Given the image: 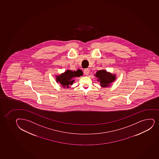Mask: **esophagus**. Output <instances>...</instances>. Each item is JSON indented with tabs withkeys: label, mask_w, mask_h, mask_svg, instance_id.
I'll use <instances>...</instances> for the list:
<instances>
[{
	"label": "esophagus",
	"mask_w": 159,
	"mask_h": 159,
	"mask_svg": "<svg viewBox=\"0 0 159 159\" xmlns=\"http://www.w3.org/2000/svg\"><path fill=\"white\" fill-rule=\"evenodd\" d=\"M89 72H90V70H89V68H87V69H85L84 70V73L85 75H88L89 74Z\"/></svg>",
	"instance_id": "esophagus-1"
}]
</instances>
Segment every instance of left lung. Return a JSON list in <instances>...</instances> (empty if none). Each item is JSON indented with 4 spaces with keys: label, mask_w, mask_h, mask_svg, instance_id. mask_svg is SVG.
Here are the masks:
<instances>
[{
    "label": "left lung",
    "mask_w": 159,
    "mask_h": 159,
    "mask_svg": "<svg viewBox=\"0 0 159 159\" xmlns=\"http://www.w3.org/2000/svg\"><path fill=\"white\" fill-rule=\"evenodd\" d=\"M95 75L98 78L97 80L100 81V85L102 87H109L116 79V75L107 72L105 70L98 71Z\"/></svg>",
    "instance_id": "obj_1"
}]
</instances>
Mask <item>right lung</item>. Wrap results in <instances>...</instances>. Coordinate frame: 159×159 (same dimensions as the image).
I'll use <instances>...</instances> for the list:
<instances>
[{
	"instance_id": "1",
	"label": "right lung",
	"mask_w": 159,
	"mask_h": 159,
	"mask_svg": "<svg viewBox=\"0 0 159 159\" xmlns=\"http://www.w3.org/2000/svg\"><path fill=\"white\" fill-rule=\"evenodd\" d=\"M83 75V72L80 69L77 71L67 70L66 71L59 75H56V82H59L65 88H69V85H72L75 81L74 79L75 77H80Z\"/></svg>"
}]
</instances>
